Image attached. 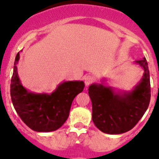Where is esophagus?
<instances>
[{"mask_svg": "<svg viewBox=\"0 0 159 159\" xmlns=\"http://www.w3.org/2000/svg\"><path fill=\"white\" fill-rule=\"evenodd\" d=\"M94 82V78L92 75H86L84 77V83L86 86H89L90 84H92Z\"/></svg>", "mask_w": 159, "mask_h": 159, "instance_id": "1", "label": "esophagus"}]
</instances>
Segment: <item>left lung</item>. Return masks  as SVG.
I'll use <instances>...</instances> for the list:
<instances>
[{
	"mask_svg": "<svg viewBox=\"0 0 159 159\" xmlns=\"http://www.w3.org/2000/svg\"><path fill=\"white\" fill-rule=\"evenodd\" d=\"M143 69V78L130 92L93 84L88 88L92 103V121L103 133L119 134L131 130L143 117L151 100V83L146 58L136 60Z\"/></svg>",
	"mask_w": 159,
	"mask_h": 159,
	"instance_id": "8db88e82",
	"label": "left lung"
}]
</instances>
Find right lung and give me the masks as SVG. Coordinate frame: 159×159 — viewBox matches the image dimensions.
<instances>
[{
  "instance_id": "obj_1",
  "label": "right lung",
  "mask_w": 159,
  "mask_h": 159,
  "mask_svg": "<svg viewBox=\"0 0 159 159\" xmlns=\"http://www.w3.org/2000/svg\"><path fill=\"white\" fill-rule=\"evenodd\" d=\"M19 59L18 52L10 85L11 99L16 113L35 131L57 130L68 118L73 99L83 92L84 83L80 80L64 81L51 94L31 92L22 85L18 76L16 64Z\"/></svg>"
}]
</instances>
